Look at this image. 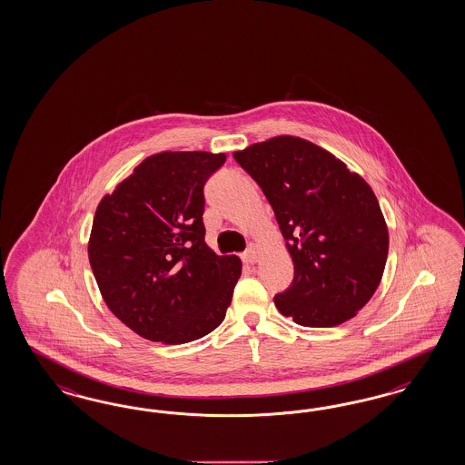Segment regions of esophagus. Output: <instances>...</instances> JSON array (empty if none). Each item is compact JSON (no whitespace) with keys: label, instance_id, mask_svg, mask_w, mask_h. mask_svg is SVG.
Wrapping results in <instances>:
<instances>
[{"label":"esophagus","instance_id":"obj_1","mask_svg":"<svg viewBox=\"0 0 465 465\" xmlns=\"http://www.w3.org/2000/svg\"><path fill=\"white\" fill-rule=\"evenodd\" d=\"M257 259H259V247L255 243H251L249 249L242 253V261H243V264H253V262H257Z\"/></svg>","mask_w":465,"mask_h":465}]
</instances>
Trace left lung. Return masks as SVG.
Masks as SVG:
<instances>
[{"instance_id": "obj_1", "label": "left lung", "mask_w": 465, "mask_h": 465, "mask_svg": "<svg viewBox=\"0 0 465 465\" xmlns=\"http://www.w3.org/2000/svg\"><path fill=\"white\" fill-rule=\"evenodd\" d=\"M233 158L268 197L293 259L292 284L274 296L284 317L334 327L381 284L389 232L371 187L324 148L276 136Z\"/></svg>"}]
</instances>
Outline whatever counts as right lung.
<instances>
[{"label":"right lung","mask_w":465,"mask_h":465,"mask_svg":"<svg viewBox=\"0 0 465 465\" xmlns=\"http://www.w3.org/2000/svg\"><path fill=\"white\" fill-rule=\"evenodd\" d=\"M225 153L163 152L143 160L97 206L88 259L104 302L141 338L183 344L225 319L237 255L206 245L204 183Z\"/></svg>","instance_id":"right-lung-1"}]
</instances>
